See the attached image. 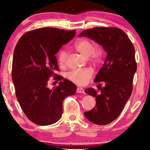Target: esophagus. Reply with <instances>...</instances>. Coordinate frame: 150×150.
<instances>
[{
    "label": "esophagus",
    "mask_w": 150,
    "mask_h": 150,
    "mask_svg": "<svg viewBox=\"0 0 150 150\" xmlns=\"http://www.w3.org/2000/svg\"><path fill=\"white\" fill-rule=\"evenodd\" d=\"M76 92H77V93H85V91H84V89H83V88H81V87H78L77 89H76Z\"/></svg>",
    "instance_id": "34e87169"
}]
</instances>
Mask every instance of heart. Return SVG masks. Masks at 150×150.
<instances>
[{
	"label": "heart",
	"instance_id": "b5f03b06",
	"mask_svg": "<svg viewBox=\"0 0 150 150\" xmlns=\"http://www.w3.org/2000/svg\"><path fill=\"white\" fill-rule=\"evenodd\" d=\"M74 48L77 52L89 59L92 63H99L102 57V50L100 48H94V45L88 39H81L76 43ZM68 57V51L63 49L58 54L59 63L61 65H64ZM93 75L91 69H87L83 71H72L67 74V78L78 85H85Z\"/></svg>",
	"mask_w": 150,
	"mask_h": 150
}]
</instances>
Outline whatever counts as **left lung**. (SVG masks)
<instances>
[{"label":"left lung","mask_w":150,"mask_h":150,"mask_svg":"<svg viewBox=\"0 0 150 150\" xmlns=\"http://www.w3.org/2000/svg\"><path fill=\"white\" fill-rule=\"evenodd\" d=\"M79 37L93 40L107 53L104 65L94 79L95 83L103 82L104 86L100 93L93 88L85 90L95 98L96 104L84 115L95 124H110L120 115L132 93L137 71L134 48L127 35L117 28H93L84 30Z\"/></svg>","instance_id":"1"}]
</instances>
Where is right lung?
<instances>
[{"label": "right lung", "mask_w": 150, "mask_h": 150, "mask_svg": "<svg viewBox=\"0 0 150 150\" xmlns=\"http://www.w3.org/2000/svg\"><path fill=\"white\" fill-rule=\"evenodd\" d=\"M75 34L74 30L38 28L24 34L16 45L12 62L16 98L26 116L35 124L56 123L62 115L63 100L76 91V86L67 79L52 89L47 87L49 77L59 70L55 54ZM55 79L63 80L62 76Z\"/></svg>", "instance_id": "right-lung-1"}]
</instances>
